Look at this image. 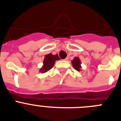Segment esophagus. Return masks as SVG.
I'll return each instance as SVG.
<instances>
[{"mask_svg":"<svg viewBox=\"0 0 121 121\" xmlns=\"http://www.w3.org/2000/svg\"><path fill=\"white\" fill-rule=\"evenodd\" d=\"M67 60H68V57H66V58L65 59V61H67Z\"/></svg>","mask_w":121,"mask_h":121,"instance_id":"34e87169","label":"esophagus"}]
</instances>
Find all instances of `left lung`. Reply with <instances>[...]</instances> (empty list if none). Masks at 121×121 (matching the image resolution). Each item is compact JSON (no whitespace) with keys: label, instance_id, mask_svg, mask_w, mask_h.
<instances>
[{"label":"left lung","instance_id":"8db88e82","mask_svg":"<svg viewBox=\"0 0 121 121\" xmlns=\"http://www.w3.org/2000/svg\"><path fill=\"white\" fill-rule=\"evenodd\" d=\"M81 61H80L78 57H75L74 59L72 61V65L73 67L77 71H80L81 70Z\"/></svg>","mask_w":121,"mask_h":121}]
</instances>
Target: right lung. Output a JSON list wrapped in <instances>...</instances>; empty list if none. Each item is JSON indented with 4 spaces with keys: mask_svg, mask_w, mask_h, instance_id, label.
<instances>
[{
    "mask_svg": "<svg viewBox=\"0 0 121 121\" xmlns=\"http://www.w3.org/2000/svg\"><path fill=\"white\" fill-rule=\"evenodd\" d=\"M58 60H60V58L57 54L52 55V54H49L46 55L43 62V66L39 70L40 72H42V73L47 72L54 66L55 61Z\"/></svg>",
    "mask_w": 121,
    "mask_h": 121,
    "instance_id": "right-lung-1",
    "label": "right lung"
}]
</instances>
